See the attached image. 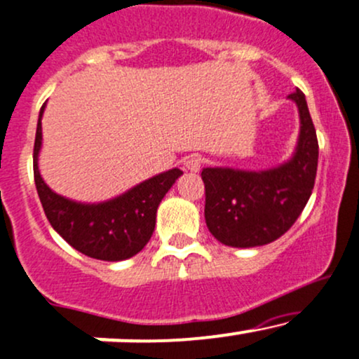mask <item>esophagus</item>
Returning a JSON list of instances; mask_svg holds the SVG:
<instances>
[{
  "mask_svg": "<svg viewBox=\"0 0 359 359\" xmlns=\"http://www.w3.org/2000/svg\"><path fill=\"white\" fill-rule=\"evenodd\" d=\"M201 167H203V158H201V156H198V155L189 156V158L186 160V168H187V170L199 172Z\"/></svg>",
  "mask_w": 359,
  "mask_h": 359,
  "instance_id": "obj_1",
  "label": "esophagus"
}]
</instances>
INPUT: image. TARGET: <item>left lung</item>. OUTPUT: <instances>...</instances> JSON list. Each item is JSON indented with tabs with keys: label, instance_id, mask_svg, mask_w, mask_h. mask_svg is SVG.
<instances>
[{
	"label": "left lung",
	"instance_id": "1",
	"mask_svg": "<svg viewBox=\"0 0 359 359\" xmlns=\"http://www.w3.org/2000/svg\"><path fill=\"white\" fill-rule=\"evenodd\" d=\"M300 114L293 156L267 170L203 168L204 218L212 237L228 247H261L293 226L309 203L317 175L318 143L302 90L290 93Z\"/></svg>",
	"mask_w": 359,
	"mask_h": 359
}]
</instances>
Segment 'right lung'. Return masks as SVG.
<instances>
[{"mask_svg":"<svg viewBox=\"0 0 359 359\" xmlns=\"http://www.w3.org/2000/svg\"><path fill=\"white\" fill-rule=\"evenodd\" d=\"M44 109L46 104L39 112L35 133L34 179L50 226L73 249L92 259L117 262L136 255L151 238L158 204L182 170L161 172L104 203H78L62 198L47 186L39 170Z\"/></svg>","mask_w":359,"mask_h":359,"instance_id":"right-lung-1","label":"right lung"}]
</instances>
